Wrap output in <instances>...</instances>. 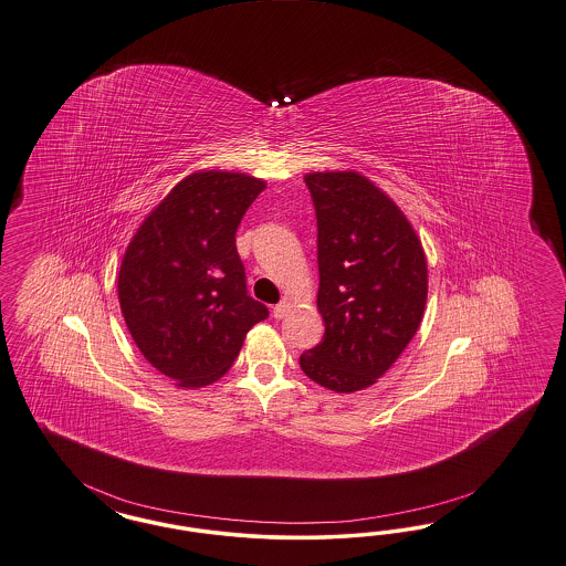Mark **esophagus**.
Segmentation results:
<instances>
[{
	"label": "esophagus",
	"instance_id": "1",
	"mask_svg": "<svg viewBox=\"0 0 566 566\" xmlns=\"http://www.w3.org/2000/svg\"><path fill=\"white\" fill-rule=\"evenodd\" d=\"M291 313V303L289 301H280L275 307H273V317L275 319H282V317H286Z\"/></svg>",
	"mask_w": 566,
	"mask_h": 566
}]
</instances>
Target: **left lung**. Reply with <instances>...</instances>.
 Listing matches in <instances>:
<instances>
[{"instance_id":"1","label":"left lung","mask_w":566,"mask_h":566,"mask_svg":"<svg viewBox=\"0 0 566 566\" xmlns=\"http://www.w3.org/2000/svg\"><path fill=\"white\" fill-rule=\"evenodd\" d=\"M324 338L298 364L313 382L355 392L408 347L429 293L427 256L406 214L355 171L310 174Z\"/></svg>"}]
</instances>
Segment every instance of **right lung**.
I'll return each instance as SVG.
<instances>
[{
  "label": "right lung",
  "mask_w": 566,
  "mask_h": 566,
  "mask_svg": "<svg viewBox=\"0 0 566 566\" xmlns=\"http://www.w3.org/2000/svg\"><path fill=\"white\" fill-rule=\"evenodd\" d=\"M265 181L230 171L181 179L129 242L118 303L142 355L179 387L232 368L247 332L270 312L247 291L235 230Z\"/></svg>",
  "instance_id": "right-lung-1"
}]
</instances>
